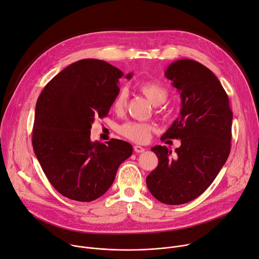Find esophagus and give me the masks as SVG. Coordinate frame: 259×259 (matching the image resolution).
I'll return each mask as SVG.
<instances>
[{
    "mask_svg": "<svg viewBox=\"0 0 259 259\" xmlns=\"http://www.w3.org/2000/svg\"><path fill=\"white\" fill-rule=\"evenodd\" d=\"M134 150H135L137 153H142V152L145 151V148H143L142 146L135 145V146H134Z\"/></svg>",
    "mask_w": 259,
    "mask_h": 259,
    "instance_id": "1",
    "label": "esophagus"
}]
</instances>
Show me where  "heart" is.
<instances>
[{
    "label": "heart",
    "instance_id": "1",
    "mask_svg": "<svg viewBox=\"0 0 259 259\" xmlns=\"http://www.w3.org/2000/svg\"><path fill=\"white\" fill-rule=\"evenodd\" d=\"M138 89L148 98V101L153 106H161L168 101L169 91L160 83L145 81L138 85ZM126 101V91L123 89L119 90L113 99L112 109L116 113H121L125 108ZM152 131L153 126L151 124L137 121H127L119 127V133L123 137L137 143L146 142L149 139Z\"/></svg>",
    "mask_w": 259,
    "mask_h": 259
}]
</instances>
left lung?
I'll return each mask as SVG.
<instances>
[{
  "instance_id": "1",
  "label": "left lung",
  "mask_w": 259,
  "mask_h": 259,
  "mask_svg": "<svg viewBox=\"0 0 259 259\" xmlns=\"http://www.w3.org/2000/svg\"><path fill=\"white\" fill-rule=\"evenodd\" d=\"M165 75L181 93L182 109L165 139H181L176 156L166 146L151 150L157 167L146 177L158 201L178 205L194 200L214 181L230 153L232 111L227 93L207 67L190 59L171 63Z\"/></svg>"
}]
</instances>
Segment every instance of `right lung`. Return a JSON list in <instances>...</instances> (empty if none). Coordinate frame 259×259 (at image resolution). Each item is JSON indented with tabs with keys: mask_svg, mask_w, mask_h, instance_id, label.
Listing matches in <instances>:
<instances>
[{
	"mask_svg": "<svg viewBox=\"0 0 259 259\" xmlns=\"http://www.w3.org/2000/svg\"><path fill=\"white\" fill-rule=\"evenodd\" d=\"M122 75L108 62L83 59L54 76L37 99L35 155L52 186L71 200L90 202L104 195L133 153L132 145L118 139L90 140L94 118L108 115Z\"/></svg>",
	"mask_w": 259,
	"mask_h": 259,
	"instance_id": "add662e5",
	"label": "right lung"
}]
</instances>
